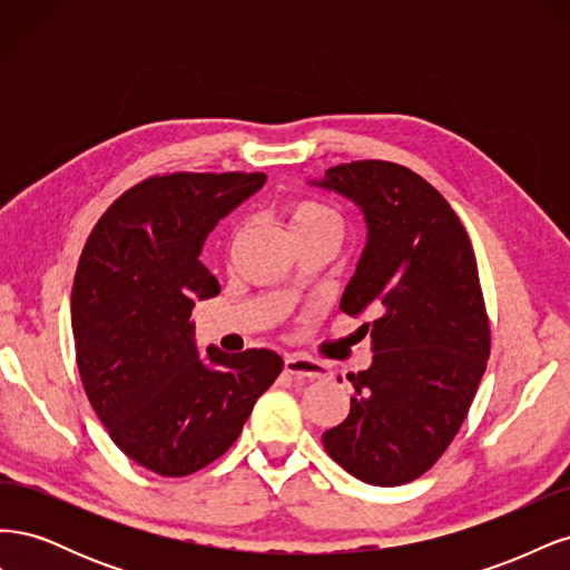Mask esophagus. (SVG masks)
<instances>
[{
    "mask_svg": "<svg viewBox=\"0 0 570 570\" xmlns=\"http://www.w3.org/2000/svg\"><path fill=\"white\" fill-rule=\"evenodd\" d=\"M285 373L292 377H302V381H325V377H331V368L302 354H292L285 358Z\"/></svg>",
    "mask_w": 570,
    "mask_h": 570,
    "instance_id": "34e87169",
    "label": "esophagus"
}]
</instances>
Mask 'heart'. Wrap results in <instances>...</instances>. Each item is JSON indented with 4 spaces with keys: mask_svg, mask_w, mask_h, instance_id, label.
Instances as JSON below:
<instances>
[{
    "mask_svg": "<svg viewBox=\"0 0 570 570\" xmlns=\"http://www.w3.org/2000/svg\"><path fill=\"white\" fill-rule=\"evenodd\" d=\"M289 235L299 233H342V218L331 206L316 199H297L285 209Z\"/></svg>",
    "mask_w": 570,
    "mask_h": 570,
    "instance_id": "heart-1",
    "label": "heart"
}]
</instances>
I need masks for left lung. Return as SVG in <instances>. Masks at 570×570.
<instances>
[{
	"label": "left lung",
	"mask_w": 570,
	"mask_h": 570,
	"mask_svg": "<svg viewBox=\"0 0 570 570\" xmlns=\"http://www.w3.org/2000/svg\"><path fill=\"white\" fill-rule=\"evenodd\" d=\"M352 202L366 247L340 308L371 333L373 361L350 375V416L323 446L368 485H402L425 473L454 440L490 356V325L475 254L459 216L413 170L354 161L308 180Z\"/></svg>",
	"instance_id": "1"
}]
</instances>
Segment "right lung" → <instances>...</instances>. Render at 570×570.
<instances>
[{"label":"right lung","mask_w":570,"mask_h":570,"mask_svg":"<svg viewBox=\"0 0 570 570\" xmlns=\"http://www.w3.org/2000/svg\"><path fill=\"white\" fill-rule=\"evenodd\" d=\"M264 174H170L120 195L82 249L71 325L85 394L111 440L142 469L189 475L243 433L278 373L271 350L199 352L195 302L218 281L199 262L220 218Z\"/></svg>","instance_id":"obj_1"}]
</instances>
